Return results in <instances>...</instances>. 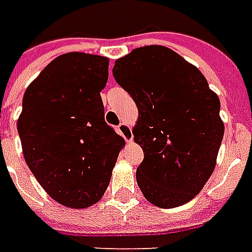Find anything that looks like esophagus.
Wrapping results in <instances>:
<instances>
[{"mask_svg": "<svg viewBox=\"0 0 252 252\" xmlns=\"http://www.w3.org/2000/svg\"><path fill=\"white\" fill-rule=\"evenodd\" d=\"M118 133L122 135L123 138L126 140V142H131L133 140V133H131V127H130L127 123L122 122L118 126Z\"/></svg>", "mask_w": 252, "mask_h": 252, "instance_id": "34e87169", "label": "esophagus"}]
</instances>
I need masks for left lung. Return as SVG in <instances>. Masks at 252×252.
Segmentation results:
<instances>
[{"mask_svg": "<svg viewBox=\"0 0 252 252\" xmlns=\"http://www.w3.org/2000/svg\"><path fill=\"white\" fill-rule=\"evenodd\" d=\"M112 73L138 108L140 190L158 208L185 205L216 168L224 137L219 96L197 66L165 46L134 49L115 61Z\"/></svg>", "mask_w": 252, "mask_h": 252, "instance_id": "obj_1", "label": "left lung"}]
</instances>
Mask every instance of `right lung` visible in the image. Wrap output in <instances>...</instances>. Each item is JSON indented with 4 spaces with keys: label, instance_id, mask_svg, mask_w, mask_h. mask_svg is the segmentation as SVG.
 Masks as SVG:
<instances>
[{
    "label": "right lung",
    "instance_id": "obj_1",
    "mask_svg": "<svg viewBox=\"0 0 252 252\" xmlns=\"http://www.w3.org/2000/svg\"><path fill=\"white\" fill-rule=\"evenodd\" d=\"M108 62L77 51L60 55L23 97L17 130L26 163L44 191L66 208L100 201L125 146L104 122L100 92Z\"/></svg>",
    "mask_w": 252,
    "mask_h": 252
}]
</instances>
